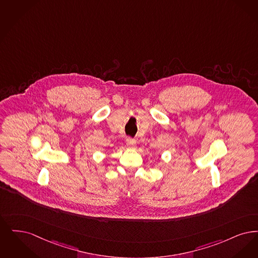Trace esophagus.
Wrapping results in <instances>:
<instances>
[{
	"label": "esophagus",
	"instance_id": "1",
	"mask_svg": "<svg viewBox=\"0 0 258 258\" xmlns=\"http://www.w3.org/2000/svg\"><path fill=\"white\" fill-rule=\"evenodd\" d=\"M126 145L129 148H135L136 147V141L132 138H127L126 140Z\"/></svg>",
	"mask_w": 258,
	"mask_h": 258
}]
</instances>
